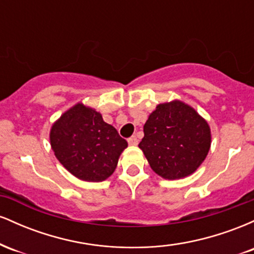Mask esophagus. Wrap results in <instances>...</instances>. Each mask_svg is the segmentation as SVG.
<instances>
[{
  "label": "esophagus",
  "instance_id": "34e87169",
  "mask_svg": "<svg viewBox=\"0 0 254 254\" xmlns=\"http://www.w3.org/2000/svg\"><path fill=\"white\" fill-rule=\"evenodd\" d=\"M127 143L130 145H137V143H138V139H137L136 136H131L130 138L127 139Z\"/></svg>",
  "mask_w": 254,
  "mask_h": 254
}]
</instances>
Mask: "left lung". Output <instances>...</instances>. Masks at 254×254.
Here are the masks:
<instances>
[{
    "label": "left lung",
    "mask_w": 254,
    "mask_h": 254,
    "mask_svg": "<svg viewBox=\"0 0 254 254\" xmlns=\"http://www.w3.org/2000/svg\"><path fill=\"white\" fill-rule=\"evenodd\" d=\"M143 132L138 147L151 170L168 180L196 172L210 149L208 122L180 100L157 105L145 122Z\"/></svg>",
    "instance_id": "1"
}]
</instances>
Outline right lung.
Listing matches in <instances>:
<instances>
[{"label": "right lung", "instance_id": "obj_1", "mask_svg": "<svg viewBox=\"0 0 254 254\" xmlns=\"http://www.w3.org/2000/svg\"><path fill=\"white\" fill-rule=\"evenodd\" d=\"M50 143L57 160L72 176L84 182H104L117 167L127 147L101 113L77 103L52 124Z\"/></svg>", "mask_w": 254, "mask_h": 254}]
</instances>
